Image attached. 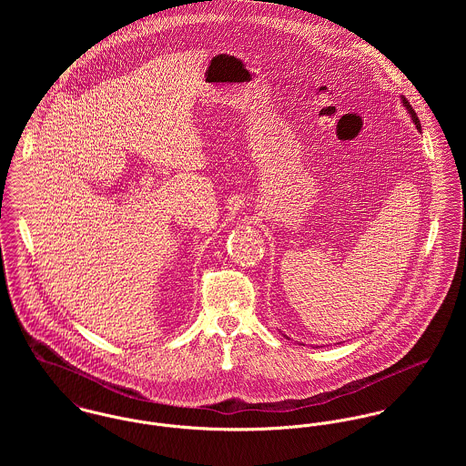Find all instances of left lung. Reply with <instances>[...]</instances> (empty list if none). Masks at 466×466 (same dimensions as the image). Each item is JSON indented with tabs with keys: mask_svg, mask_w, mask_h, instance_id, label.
I'll use <instances>...</instances> for the list:
<instances>
[{
	"mask_svg": "<svg viewBox=\"0 0 466 466\" xmlns=\"http://www.w3.org/2000/svg\"><path fill=\"white\" fill-rule=\"evenodd\" d=\"M401 102H403V107L409 111V115H410V118H412V124L416 126V129L418 131H421V126H420V120H418V116H416V113H414V109L410 107V104H409V100L405 98V96H401Z\"/></svg>",
	"mask_w": 466,
	"mask_h": 466,
	"instance_id": "8db88e82",
	"label": "left lung"
}]
</instances>
